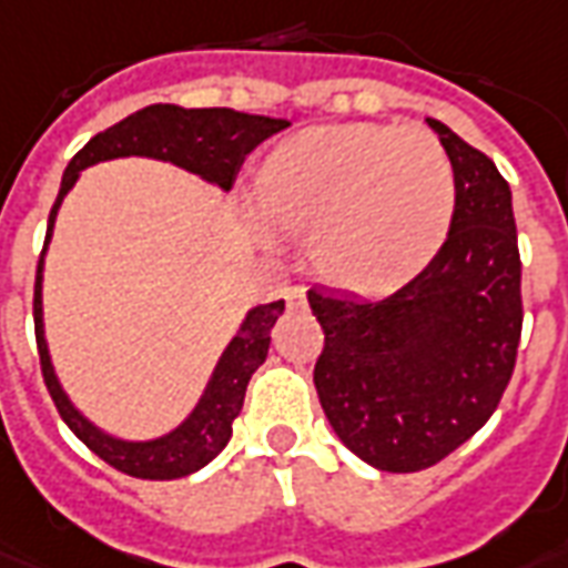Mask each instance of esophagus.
I'll return each mask as SVG.
<instances>
[{"instance_id":"1","label":"esophagus","mask_w":568,"mask_h":568,"mask_svg":"<svg viewBox=\"0 0 568 568\" xmlns=\"http://www.w3.org/2000/svg\"><path fill=\"white\" fill-rule=\"evenodd\" d=\"M285 297H288V306H304L306 304L304 285H292V288L285 292Z\"/></svg>"}]
</instances>
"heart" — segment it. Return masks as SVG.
<instances>
[{"label":"heart","instance_id":"b5f03b06","mask_svg":"<svg viewBox=\"0 0 568 568\" xmlns=\"http://www.w3.org/2000/svg\"><path fill=\"white\" fill-rule=\"evenodd\" d=\"M262 220L310 234V262L327 283L376 295L434 262L455 216V171L424 129L318 125L264 159Z\"/></svg>","mask_w":568,"mask_h":568}]
</instances>
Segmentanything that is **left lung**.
<instances>
[{"instance_id":"obj_1","label":"left lung","mask_w":568,"mask_h":568,"mask_svg":"<svg viewBox=\"0 0 568 568\" xmlns=\"http://www.w3.org/2000/svg\"><path fill=\"white\" fill-rule=\"evenodd\" d=\"M455 171L443 250L382 301L310 288L325 331L318 400L352 455L382 473H418L478 434L518 361L524 301L511 192L497 165L439 120Z\"/></svg>"}]
</instances>
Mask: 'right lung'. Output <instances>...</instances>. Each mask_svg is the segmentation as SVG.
<instances>
[{"instance_id": "obj_1", "label": "right lung", "mask_w": 568, "mask_h": 568, "mask_svg": "<svg viewBox=\"0 0 568 568\" xmlns=\"http://www.w3.org/2000/svg\"><path fill=\"white\" fill-rule=\"evenodd\" d=\"M285 125H288L285 120L255 116V113L231 111V108H189L186 111L178 104H150L144 111L125 116L111 129L95 134L90 144L78 150V155L69 162L65 174H62L60 195L50 210L44 246L50 241L57 210H60L65 192L74 186V180L83 168L104 162V159H120V155H153V159H165V162L186 168L192 174H201L216 186L231 189L246 153H252L271 134L283 132ZM41 264H44V252L38 258L36 297H32L38 361H41L44 385L57 403V413L62 415V422L69 424L71 434L78 436L92 455H99L104 464H111L113 469L134 478H153V481L183 478L220 455L231 439V424L243 409V397H246L252 373L267 358L271 327L276 325V318L283 316L285 301H273V304L250 310L237 337L231 339V346L225 348L220 367L213 373L195 413L189 415L174 434L153 439V443H123V439H113V436L95 430L62 394L57 373L50 367L44 325H41Z\"/></svg>"}]
</instances>
